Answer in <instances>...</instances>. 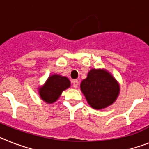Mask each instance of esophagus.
<instances>
[{"mask_svg": "<svg viewBox=\"0 0 149 149\" xmlns=\"http://www.w3.org/2000/svg\"><path fill=\"white\" fill-rule=\"evenodd\" d=\"M79 86V81L77 80V79H75V80L72 81V86L74 87V88H77Z\"/></svg>", "mask_w": 149, "mask_h": 149, "instance_id": "esophagus-1", "label": "esophagus"}]
</instances>
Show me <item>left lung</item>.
Returning <instances> with one entry per match:
<instances>
[{"instance_id": "8db88e82", "label": "left lung", "mask_w": 149, "mask_h": 149, "mask_svg": "<svg viewBox=\"0 0 149 149\" xmlns=\"http://www.w3.org/2000/svg\"><path fill=\"white\" fill-rule=\"evenodd\" d=\"M80 88L88 104L96 110L113 104L120 91L119 82L105 69L90 70Z\"/></svg>"}]
</instances>
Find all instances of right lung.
<instances>
[{"label":"right lung","mask_w":149,"mask_h":149,"mask_svg":"<svg viewBox=\"0 0 149 149\" xmlns=\"http://www.w3.org/2000/svg\"><path fill=\"white\" fill-rule=\"evenodd\" d=\"M70 87V81L59 74L51 75L45 84L38 88V95L44 102L52 104L57 101L63 91Z\"/></svg>","instance_id":"1"}]
</instances>
